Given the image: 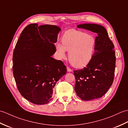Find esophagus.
<instances>
[{
  "instance_id": "obj_1",
  "label": "esophagus",
  "mask_w": 128,
  "mask_h": 128,
  "mask_svg": "<svg viewBox=\"0 0 128 128\" xmlns=\"http://www.w3.org/2000/svg\"><path fill=\"white\" fill-rule=\"evenodd\" d=\"M67 71L69 72H72V70L71 69H70V68L67 67Z\"/></svg>"
}]
</instances>
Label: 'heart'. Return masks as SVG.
I'll return each mask as SVG.
<instances>
[{"mask_svg":"<svg viewBox=\"0 0 128 128\" xmlns=\"http://www.w3.org/2000/svg\"><path fill=\"white\" fill-rule=\"evenodd\" d=\"M62 44L56 43V49L60 59L66 58V51L69 52V62L76 68L86 66L93 58L96 40L91 34L70 29L65 32L62 38Z\"/></svg>","mask_w":128,"mask_h":128,"instance_id":"1","label":"heart"}]
</instances>
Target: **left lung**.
Wrapping results in <instances>:
<instances>
[{
    "mask_svg": "<svg viewBox=\"0 0 128 128\" xmlns=\"http://www.w3.org/2000/svg\"><path fill=\"white\" fill-rule=\"evenodd\" d=\"M98 34L95 52L91 62L84 69L74 70L75 91L84 100L102 97L112 85L114 76V46L104 27L94 24L77 26Z\"/></svg>",
    "mask_w": 128,
    "mask_h": 128,
    "instance_id": "obj_1",
    "label": "left lung"
}]
</instances>
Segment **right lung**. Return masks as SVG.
Masks as SVG:
<instances>
[{"label":"right lung","instance_id":"1","mask_svg":"<svg viewBox=\"0 0 128 128\" xmlns=\"http://www.w3.org/2000/svg\"><path fill=\"white\" fill-rule=\"evenodd\" d=\"M61 28L56 25L32 24L21 32L12 56V71L18 91L35 104L52 100L53 89L66 72L61 60L53 58L54 43Z\"/></svg>","mask_w":128,"mask_h":128}]
</instances>
